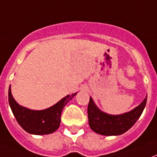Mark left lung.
Segmentation results:
<instances>
[{
	"instance_id": "left-lung-1",
	"label": "left lung",
	"mask_w": 157,
	"mask_h": 157,
	"mask_svg": "<svg viewBox=\"0 0 157 157\" xmlns=\"http://www.w3.org/2000/svg\"><path fill=\"white\" fill-rule=\"evenodd\" d=\"M147 98L133 110L117 115L106 114L99 110L92 98H90L87 106L90 128L97 133L105 136H116L125 133L141 116L147 103Z\"/></svg>"
}]
</instances>
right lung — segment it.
<instances>
[{"instance_id":"right-lung-1","label":"right lung","mask_w":157,"mask_h":157,"mask_svg":"<svg viewBox=\"0 0 157 157\" xmlns=\"http://www.w3.org/2000/svg\"><path fill=\"white\" fill-rule=\"evenodd\" d=\"M77 94L67 95L56 104L42 110H30L19 105L11 94L9 87V104L19 124L24 130L31 134L45 135L54 133L60 124L62 110L65 105Z\"/></svg>"}]
</instances>
